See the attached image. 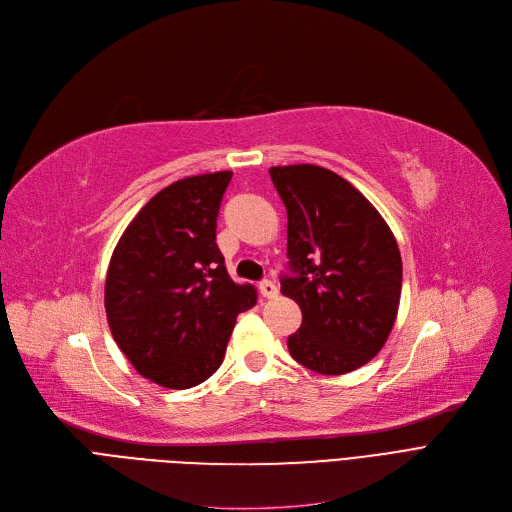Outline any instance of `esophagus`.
I'll return each mask as SVG.
<instances>
[{
    "label": "esophagus",
    "instance_id": "esophagus-1",
    "mask_svg": "<svg viewBox=\"0 0 512 512\" xmlns=\"http://www.w3.org/2000/svg\"><path fill=\"white\" fill-rule=\"evenodd\" d=\"M259 292L263 294L265 299H276V297H278V286H276V282H272V280H263V282L259 284Z\"/></svg>",
    "mask_w": 512,
    "mask_h": 512
}]
</instances>
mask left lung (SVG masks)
<instances>
[{
    "label": "left lung",
    "instance_id": "1",
    "mask_svg": "<svg viewBox=\"0 0 512 512\" xmlns=\"http://www.w3.org/2000/svg\"><path fill=\"white\" fill-rule=\"evenodd\" d=\"M270 176L288 215L282 294L303 313L288 351L317 373L355 371L382 351L396 321V238L380 211L332 170L276 166Z\"/></svg>",
    "mask_w": 512,
    "mask_h": 512
}]
</instances>
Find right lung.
Listing matches in <instances>:
<instances>
[{"label": "right lung", "mask_w": 512, "mask_h": 512, "mask_svg": "<svg viewBox=\"0 0 512 512\" xmlns=\"http://www.w3.org/2000/svg\"><path fill=\"white\" fill-rule=\"evenodd\" d=\"M232 172L182 178L159 191L120 236L105 278V313L143 378L172 390L205 382L224 361L236 315L257 303L234 284L215 242Z\"/></svg>", "instance_id": "1"}]
</instances>
